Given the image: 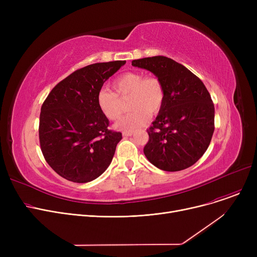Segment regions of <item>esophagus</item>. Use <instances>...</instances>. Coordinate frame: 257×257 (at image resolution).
Segmentation results:
<instances>
[{
  "label": "esophagus",
  "instance_id": "obj_1",
  "mask_svg": "<svg viewBox=\"0 0 257 257\" xmlns=\"http://www.w3.org/2000/svg\"><path fill=\"white\" fill-rule=\"evenodd\" d=\"M133 134L132 131H123V137L124 138H128V137H131Z\"/></svg>",
  "mask_w": 257,
  "mask_h": 257
}]
</instances>
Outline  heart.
Wrapping results in <instances>:
<instances>
[{"label":"heart","instance_id":"obj_1","mask_svg":"<svg viewBox=\"0 0 257 257\" xmlns=\"http://www.w3.org/2000/svg\"><path fill=\"white\" fill-rule=\"evenodd\" d=\"M115 92L106 88L97 93V104L101 112L110 120L119 118L124 112L122 99L130 97L129 112L116 124L118 129L136 130L145 126L150 113L156 114L166 99L165 86L154 76H146L139 72H128L117 77L113 82Z\"/></svg>","mask_w":257,"mask_h":257}]
</instances>
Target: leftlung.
I'll return each mask as SVG.
<instances>
[{"label": "left lung", "instance_id": "left-lung-1", "mask_svg": "<svg viewBox=\"0 0 257 257\" xmlns=\"http://www.w3.org/2000/svg\"><path fill=\"white\" fill-rule=\"evenodd\" d=\"M163 82L165 103L147 130L144 148L156 168L177 172L192 167L207 150L214 131V106L203 82L190 70L165 56L132 61Z\"/></svg>", "mask_w": 257, "mask_h": 257}]
</instances>
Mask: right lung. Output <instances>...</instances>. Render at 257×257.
<instances>
[{
    "label": "right lung",
    "instance_id": "obj_1",
    "mask_svg": "<svg viewBox=\"0 0 257 257\" xmlns=\"http://www.w3.org/2000/svg\"><path fill=\"white\" fill-rule=\"evenodd\" d=\"M124 60L93 63L67 76L45 100L39 116L40 149L49 166L64 179L86 183L109 167L121 133L97 104V93Z\"/></svg>",
    "mask_w": 257,
    "mask_h": 257
}]
</instances>
